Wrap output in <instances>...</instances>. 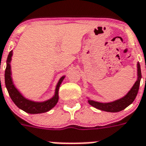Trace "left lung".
I'll list each match as a JSON object with an SVG mask.
<instances>
[{"instance_id":"8db88e82","label":"left lung","mask_w":146,"mask_h":146,"mask_svg":"<svg viewBox=\"0 0 146 146\" xmlns=\"http://www.w3.org/2000/svg\"><path fill=\"white\" fill-rule=\"evenodd\" d=\"M137 74L138 79L135 81L133 88L129 91L126 96L122 98L119 100H115L110 103H100L94 100H88V103L91 106L95 107L97 109L104 110L106 112H111V113H116V112H119L124 110L125 108L130 105L134 101L135 98H136L139 88L140 81L142 78V74H141V68H140L139 63L137 64Z\"/></svg>"}]
</instances>
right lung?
<instances>
[{
    "label": "right lung",
    "instance_id": "right-lung-1",
    "mask_svg": "<svg viewBox=\"0 0 146 146\" xmlns=\"http://www.w3.org/2000/svg\"><path fill=\"white\" fill-rule=\"evenodd\" d=\"M12 51L10 52L7 59V67L5 69V85L8 91L9 95L11 97V100L20 109L23 110V111L27 112L28 113L36 114L46 113V112L50 110L52 108L55 107L58 100V89L60 87L61 83L62 82L63 79L65 78V76L62 77L60 80L58 81L55 88V96L50 100H46L44 102H34L32 100H27L18 91V90L13 85L12 78H11V61L12 57Z\"/></svg>",
    "mask_w": 146,
    "mask_h": 146
}]
</instances>
